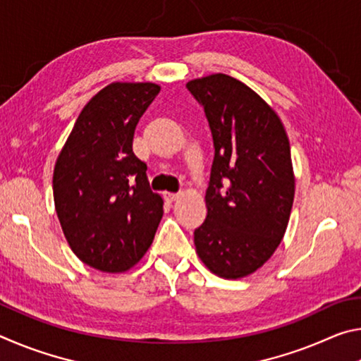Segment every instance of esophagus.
I'll return each mask as SVG.
<instances>
[{"label":"esophagus","mask_w":361,"mask_h":361,"mask_svg":"<svg viewBox=\"0 0 361 361\" xmlns=\"http://www.w3.org/2000/svg\"><path fill=\"white\" fill-rule=\"evenodd\" d=\"M164 199H166L167 202H175V200L180 199V194H170V192H166V194H164Z\"/></svg>","instance_id":"1"}]
</instances>
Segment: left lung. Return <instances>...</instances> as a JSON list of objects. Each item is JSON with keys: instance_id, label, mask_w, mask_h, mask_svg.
<instances>
[{"instance_id": "8db88e82", "label": "left lung", "mask_w": 361, "mask_h": 361, "mask_svg": "<svg viewBox=\"0 0 361 361\" xmlns=\"http://www.w3.org/2000/svg\"><path fill=\"white\" fill-rule=\"evenodd\" d=\"M186 87L204 106L215 148L195 252L218 277H247L271 258L288 226L295 199L288 135L279 114L239 79L216 73Z\"/></svg>"}]
</instances>
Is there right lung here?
<instances>
[{
    "instance_id": "right-lung-1",
    "label": "right lung",
    "mask_w": 361,
    "mask_h": 361,
    "mask_svg": "<svg viewBox=\"0 0 361 361\" xmlns=\"http://www.w3.org/2000/svg\"><path fill=\"white\" fill-rule=\"evenodd\" d=\"M161 85L111 82L89 100L54 167L60 226L79 259L102 272L129 271L148 252L162 218L133 133Z\"/></svg>"
}]
</instances>
